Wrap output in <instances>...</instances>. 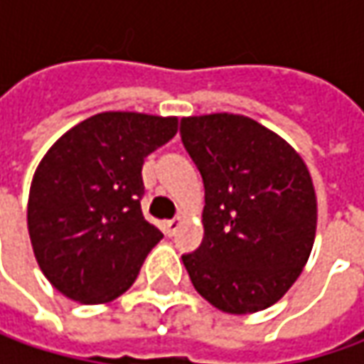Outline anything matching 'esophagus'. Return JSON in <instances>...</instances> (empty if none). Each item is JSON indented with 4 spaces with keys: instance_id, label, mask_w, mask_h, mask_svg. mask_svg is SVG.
Returning a JSON list of instances; mask_svg holds the SVG:
<instances>
[{
    "instance_id": "esophagus-1",
    "label": "esophagus",
    "mask_w": 364,
    "mask_h": 364,
    "mask_svg": "<svg viewBox=\"0 0 364 364\" xmlns=\"http://www.w3.org/2000/svg\"><path fill=\"white\" fill-rule=\"evenodd\" d=\"M178 227H180V218H174V220H168V223H166V235H168V237H172V235H176V231H178Z\"/></svg>"
}]
</instances>
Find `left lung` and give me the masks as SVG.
Returning <instances> with one entry per match:
<instances>
[{
  "mask_svg": "<svg viewBox=\"0 0 364 364\" xmlns=\"http://www.w3.org/2000/svg\"><path fill=\"white\" fill-rule=\"evenodd\" d=\"M204 182L203 245L182 255L194 289L227 314L279 301L312 253L318 204L306 161L251 117H182Z\"/></svg>",
  "mask_w": 364,
  "mask_h": 364,
  "instance_id": "left-lung-1",
  "label": "left lung"
}]
</instances>
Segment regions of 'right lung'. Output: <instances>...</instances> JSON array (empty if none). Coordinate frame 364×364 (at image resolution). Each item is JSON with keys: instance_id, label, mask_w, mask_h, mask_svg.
Instances as JSON below:
<instances>
[{"instance_id": "obj_1", "label": "right lung", "mask_w": 364, "mask_h": 364, "mask_svg": "<svg viewBox=\"0 0 364 364\" xmlns=\"http://www.w3.org/2000/svg\"><path fill=\"white\" fill-rule=\"evenodd\" d=\"M178 117L105 111L60 135L36 168L28 232L42 273L63 296L107 304L135 282L158 227L141 215V168Z\"/></svg>"}]
</instances>
